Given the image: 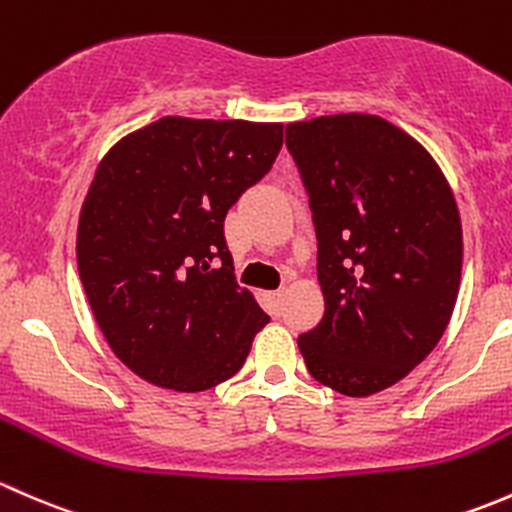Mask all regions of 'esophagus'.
I'll return each instance as SVG.
<instances>
[{
  "mask_svg": "<svg viewBox=\"0 0 512 512\" xmlns=\"http://www.w3.org/2000/svg\"><path fill=\"white\" fill-rule=\"evenodd\" d=\"M283 295H286V291H283V288H278V291H271V293H268V298H271L273 300V303H281V300H283Z\"/></svg>",
  "mask_w": 512,
  "mask_h": 512,
  "instance_id": "34e87169",
  "label": "esophagus"
}]
</instances>
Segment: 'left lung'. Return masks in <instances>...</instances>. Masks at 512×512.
<instances>
[{
    "mask_svg": "<svg viewBox=\"0 0 512 512\" xmlns=\"http://www.w3.org/2000/svg\"><path fill=\"white\" fill-rule=\"evenodd\" d=\"M291 152L318 236L325 315L298 337L325 387L367 397L429 355L461 283L456 199L429 152L377 115L291 123Z\"/></svg>",
    "mask_w": 512,
    "mask_h": 512,
    "instance_id": "left-lung-1",
    "label": "left lung"
}]
</instances>
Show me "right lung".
<instances>
[{"label": "right lung", "instance_id": "right-lung-1", "mask_svg": "<svg viewBox=\"0 0 512 512\" xmlns=\"http://www.w3.org/2000/svg\"><path fill=\"white\" fill-rule=\"evenodd\" d=\"M281 145V123L162 118L98 165L78 273L98 328L138 377L204 392L244 367L271 318L236 283L224 219Z\"/></svg>", "mask_w": 512, "mask_h": 512}]
</instances>
